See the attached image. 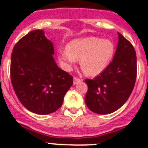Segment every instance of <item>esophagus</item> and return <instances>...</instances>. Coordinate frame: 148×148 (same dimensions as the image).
<instances>
[{
  "label": "esophagus",
  "instance_id": "esophagus-1",
  "mask_svg": "<svg viewBox=\"0 0 148 148\" xmlns=\"http://www.w3.org/2000/svg\"><path fill=\"white\" fill-rule=\"evenodd\" d=\"M82 82V79L77 78V77H74V85H76V84Z\"/></svg>",
  "mask_w": 148,
  "mask_h": 148
}]
</instances>
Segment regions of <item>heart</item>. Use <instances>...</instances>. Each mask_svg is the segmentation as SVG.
<instances>
[{
	"mask_svg": "<svg viewBox=\"0 0 148 148\" xmlns=\"http://www.w3.org/2000/svg\"><path fill=\"white\" fill-rule=\"evenodd\" d=\"M115 53L111 40L98 37H86L72 40L66 49L58 51L59 62L66 70H71L77 60L89 76H97L109 66Z\"/></svg>",
	"mask_w": 148,
	"mask_h": 148,
	"instance_id": "heart-1",
	"label": "heart"
}]
</instances>
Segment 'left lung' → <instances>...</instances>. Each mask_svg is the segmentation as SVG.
<instances>
[{"label": "left lung", "mask_w": 148, "mask_h": 148, "mask_svg": "<svg viewBox=\"0 0 148 148\" xmlns=\"http://www.w3.org/2000/svg\"><path fill=\"white\" fill-rule=\"evenodd\" d=\"M117 47L110 64L94 79H86V106L97 114H109L127 101L136 78V55L133 46L118 32Z\"/></svg>", "instance_id": "1"}]
</instances>
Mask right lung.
<instances>
[{
  "label": "right lung",
  "mask_w": 148,
  "mask_h": 148,
  "mask_svg": "<svg viewBox=\"0 0 148 148\" xmlns=\"http://www.w3.org/2000/svg\"><path fill=\"white\" fill-rule=\"evenodd\" d=\"M54 45L43 30H34L14 46L11 56V81L21 104L34 113L57 111L73 84V77L58 67Z\"/></svg>",
  "instance_id": "1"
}]
</instances>
